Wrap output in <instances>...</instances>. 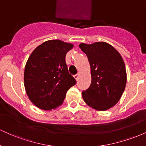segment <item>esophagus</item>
<instances>
[{
  "instance_id": "34e87169",
  "label": "esophagus",
  "mask_w": 146,
  "mask_h": 146,
  "mask_svg": "<svg viewBox=\"0 0 146 146\" xmlns=\"http://www.w3.org/2000/svg\"><path fill=\"white\" fill-rule=\"evenodd\" d=\"M78 77H79V74H77V75H74V78L75 79V80H78Z\"/></svg>"
}]
</instances>
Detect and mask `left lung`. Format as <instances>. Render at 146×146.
I'll return each instance as SVG.
<instances>
[{"instance_id":"8db88e82","label":"left lung","mask_w":146,"mask_h":146,"mask_svg":"<svg viewBox=\"0 0 146 146\" xmlns=\"http://www.w3.org/2000/svg\"><path fill=\"white\" fill-rule=\"evenodd\" d=\"M79 46L87 56L91 84L82 92L84 101L99 111H105L119 101L126 84V70L123 58L112 45L105 42Z\"/></svg>"}]
</instances>
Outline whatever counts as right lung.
<instances>
[{"instance_id": "obj_1", "label": "right lung", "mask_w": 146, "mask_h": 146, "mask_svg": "<svg viewBox=\"0 0 146 146\" xmlns=\"http://www.w3.org/2000/svg\"><path fill=\"white\" fill-rule=\"evenodd\" d=\"M73 47L71 43L51 40L37 46L28 58L24 85L30 101L38 108L56 109L62 104L66 92L76 83L65 61L66 53Z\"/></svg>"}]
</instances>
